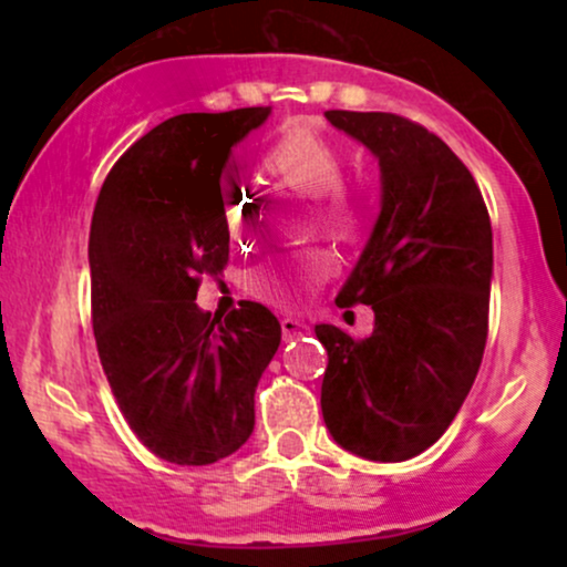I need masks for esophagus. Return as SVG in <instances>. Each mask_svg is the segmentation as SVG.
I'll return each mask as SVG.
<instances>
[{
    "label": "esophagus",
    "instance_id": "34e87169",
    "mask_svg": "<svg viewBox=\"0 0 567 567\" xmlns=\"http://www.w3.org/2000/svg\"><path fill=\"white\" fill-rule=\"evenodd\" d=\"M309 330V322L299 320V317H284L281 320V332H284V340H291V338H299L305 336Z\"/></svg>",
    "mask_w": 567,
    "mask_h": 567
}]
</instances>
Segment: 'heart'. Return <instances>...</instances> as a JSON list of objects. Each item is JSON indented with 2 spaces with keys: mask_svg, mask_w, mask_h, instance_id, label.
<instances>
[{
  "mask_svg": "<svg viewBox=\"0 0 567 567\" xmlns=\"http://www.w3.org/2000/svg\"><path fill=\"white\" fill-rule=\"evenodd\" d=\"M266 165L276 181L312 196V212L320 229L338 245H361L369 235V196L361 185L346 183V154L336 142L312 131H291L270 146ZM258 204L243 190H231L224 212L237 243L252 239V219ZM332 276V258L322 247H305L262 262L247 276L255 297L281 307H297L312 299Z\"/></svg>",
  "mask_w": 567,
  "mask_h": 567,
  "instance_id": "obj_1",
  "label": "heart"
}]
</instances>
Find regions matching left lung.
Here are the masks:
<instances>
[{"label": "left lung", "mask_w": 567, "mask_h": 567, "mask_svg": "<svg viewBox=\"0 0 567 567\" xmlns=\"http://www.w3.org/2000/svg\"><path fill=\"white\" fill-rule=\"evenodd\" d=\"M377 154L382 214L338 307L374 309V332L317 324L328 351L322 417L371 462H405L444 436L483 363L493 229L467 165L398 113L328 111Z\"/></svg>", "instance_id": "1"}]
</instances>
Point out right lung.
I'll list each match as a JSON object with an SVG mask.
<instances>
[{
    "mask_svg": "<svg viewBox=\"0 0 567 567\" xmlns=\"http://www.w3.org/2000/svg\"><path fill=\"white\" fill-rule=\"evenodd\" d=\"M270 107L185 113L128 146L90 227L92 330L128 429L159 460L204 467L255 425V386L281 343L258 301L200 312L204 276L229 260L221 173Z\"/></svg>",
    "mask_w": 567,
    "mask_h": 567,
    "instance_id": "right-lung-1",
    "label": "right lung"
}]
</instances>
